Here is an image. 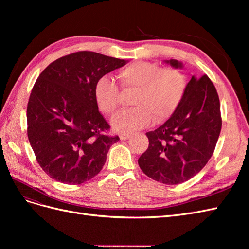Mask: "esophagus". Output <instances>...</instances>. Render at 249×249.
Listing matches in <instances>:
<instances>
[{
	"instance_id": "34e87169",
	"label": "esophagus",
	"mask_w": 249,
	"mask_h": 249,
	"mask_svg": "<svg viewBox=\"0 0 249 249\" xmlns=\"http://www.w3.org/2000/svg\"><path fill=\"white\" fill-rule=\"evenodd\" d=\"M130 136H131L130 134H120L119 135V138L122 139V140H126V139L130 138Z\"/></svg>"
}]
</instances>
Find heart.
Listing matches in <instances>:
<instances>
[{"label":"heart","instance_id":"obj_1","mask_svg":"<svg viewBox=\"0 0 249 249\" xmlns=\"http://www.w3.org/2000/svg\"><path fill=\"white\" fill-rule=\"evenodd\" d=\"M124 91H135L134 108L118 112L111 125L118 133H132L156 123L168 119L178 109L186 89L184 74L176 69H161L152 62L136 61L117 72ZM94 101L105 114H112L118 106L119 88L114 81L102 77L94 85Z\"/></svg>","mask_w":249,"mask_h":249}]
</instances>
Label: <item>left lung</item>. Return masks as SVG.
Here are the masks:
<instances>
[{"mask_svg": "<svg viewBox=\"0 0 249 249\" xmlns=\"http://www.w3.org/2000/svg\"><path fill=\"white\" fill-rule=\"evenodd\" d=\"M165 62L183 69L178 60ZM221 124L219 97L212 81L208 76H192L176 112L161 126L146 133L149 144L138 159L141 170L166 185L190 179L212 157Z\"/></svg>", "mask_w": 249, "mask_h": 249, "instance_id": "obj_1", "label": "left lung"}]
</instances>
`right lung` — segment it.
I'll list each match as a JSON object with an SVG mask.
<instances>
[{"label":"right lung","mask_w":249,"mask_h":249,"mask_svg":"<svg viewBox=\"0 0 249 249\" xmlns=\"http://www.w3.org/2000/svg\"><path fill=\"white\" fill-rule=\"evenodd\" d=\"M127 60L82 51L52 62L35 82L27 107L28 138L43 171L79 185L99 173L118 136L94 101L96 81Z\"/></svg>","instance_id":"1"}]
</instances>
